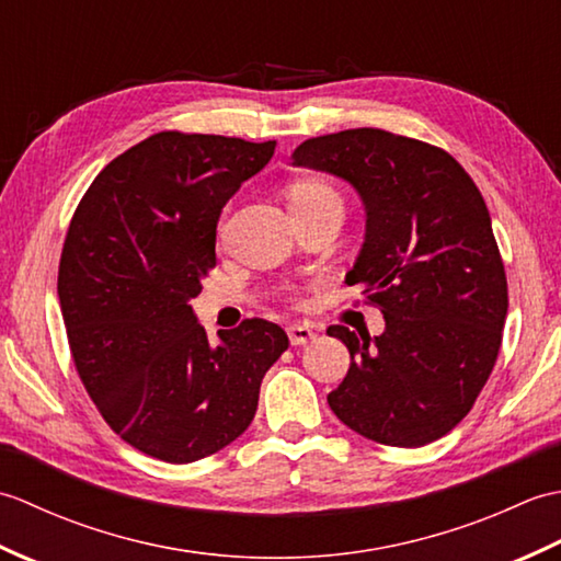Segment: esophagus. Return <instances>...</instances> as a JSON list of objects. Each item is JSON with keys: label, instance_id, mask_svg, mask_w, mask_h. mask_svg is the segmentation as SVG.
<instances>
[{"label": "esophagus", "instance_id": "esophagus-1", "mask_svg": "<svg viewBox=\"0 0 561 561\" xmlns=\"http://www.w3.org/2000/svg\"><path fill=\"white\" fill-rule=\"evenodd\" d=\"M287 335L291 344H308L311 340H316V330L306 323H294L287 328Z\"/></svg>", "mask_w": 561, "mask_h": 561}]
</instances>
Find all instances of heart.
Segmentation results:
<instances>
[{
    "mask_svg": "<svg viewBox=\"0 0 561 561\" xmlns=\"http://www.w3.org/2000/svg\"><path fill=\"white\" fill-rule=\"evenodd\" d=\"M289 202H291V211H299V209L320 207L325 205V202H342V197L332 185L316 181V178H304V181H296L289 187Z\"/></svg>",
    "mask_w": 561,
    "mask_h": 561,
    "instance_id": "b5f03b06",
    "label": "heart"
}]
</instances>
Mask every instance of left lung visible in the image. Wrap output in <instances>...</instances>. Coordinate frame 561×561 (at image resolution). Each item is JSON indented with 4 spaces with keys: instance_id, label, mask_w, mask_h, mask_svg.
<instances>
[{
    "instance_id": "1",
    "label": "left lung",
    "mask_w": 561,
    "mask_h": 561,
    "mask_svg": "<svg viewBox=\"0 0 561 561\" xmlns=\"http://www.w3.org/2000/svg\"><path fill=\"white\" fill-rule=\"evenodd\" d=\"M291 161L359 193L347 284L386 318L376 337L328 328L352 356L330 410L376 444H432L472 410L502 347L506 272L480 190L448 151L376 127L306 139Z\"/></svg>"
}]
</instances>
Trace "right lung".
I'll return each instance as SVG.
<instances>
[{"instance_id":"1","label":"right lung","mask_w":561,"mask_h":561,"mask_svg":"<svg viewBox=\"0 0 561 561\" xmlns=\"http://www.w3.org/2000/svg\"><path fill=\"white\" fill-rule=\"evenodd\" d=\"M277 141L159 133L113 159L71 217L57 294L69 350L103 420L129 446L195 462L250 426L289 347L248 318L207 340L190 299L217 265V221Z\"/></svg>"}]
</instances>
